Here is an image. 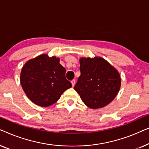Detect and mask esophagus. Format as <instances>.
Wrapping results in <instances>:
<instances>
[{"label":"esophagus","instance_id":"obj_1","mask_svg":"<svg viewBox=\"0 0 149 149\" xmlns=\"http://www.w3.org/2000/svg\"><path fill=\"white\" fill-rule=\"evenodd\" d=\"M75 83H76V81H75V79H73V80L71 81V83H72V87H74V85H75Z\"/></svg>","mask_w":149,"mask_h":149}]
</instances>
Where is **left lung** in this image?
Returning <instances> with one entry per match:
<instances>
[{"mask_svg": "<svg viewBox=\"0 0 149 149\" xmlns=\"http://www.w3.org/2000/svg\"><path fill=\"white\" fill-rule=\"evenodd\" d=\"M81 75L74 89L87 107L100 109L115 99L121 87L119 72L101 57L81 58Z\"/></svg>", "mask_w": 149, "mask_h": 149, "instance_id": "obj_1", "label": "left lung"}]
</instances>
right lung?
<instances>
[{
	"instance_id": "add662e5",
	"label": "right lung",
	"mask_w": 149,
	"mask_h": 149,
	"mask_svg": "<svg viewBox=\"0 0 149 149\" xmlns=\"http://www.w3.org/2000/svg\"><path fill=\"white\" fill-rule=\"evenodd\" d=\"M66 69L60 58L40 55L22 68L20 83L27 97L35 104L47 107L56 103L72 84L66 79Z\"/></svg>"
}]
</instances>
